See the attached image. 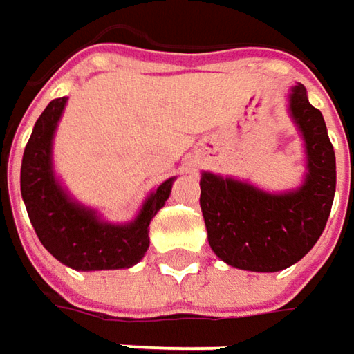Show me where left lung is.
<instances>
[{"mask_svg":"<svg viewBox=\"0 0 354 354\" xmlns=\"http://www.w3.org/2000/svg\"><path fill=\"white\" fill-rule=\"evenodd\" d=\"M290 111L306 142L304 184L286 194H268L247 182L205 172L201 209L212 251L247 272H279L314 247L335 201L337 162L322 113L308 103L304 84L292 88Z\"/></svg>","mask_w":354,"mask_h":354,"instance_id":"1","label":"left lung"}]
</instances>
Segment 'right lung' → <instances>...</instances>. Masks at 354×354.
Returning a JSON list of instances; mask_svg holds the SVG:
<instances>
[{
  "label": "right lung",
  "instance_id": "obj_1",
  "mask_svg": "<svg viewBox=\"0 0 354 354\" xmlns=\"http://www.w3.org/2000/svg\"><path fill=\"white\" fill-rule=\"evenodd\" d=\"M64 105L66 97L50 101L24 149L19 186L30 223L40 243L60 263L73 270L131 268L149 247V221L168 201L174 178L158 186L133 223H101L93 210L73 203L52 174V136Z\"/></svg>",
  "mask_w": 354,
  "mask_h": 354
}]
</instances>
